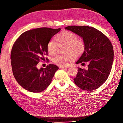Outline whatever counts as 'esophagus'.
<instances>
[{
	"label": "esophagus",
	"mask_w": 123,
	"mask_h": 123,
	"mask_svg": "<svg viewBox=\"0 0 123 123\" xmlns=\"http://www.w3.org/2000/svg\"><path fill=\"white\" fill-rule=\"evenodd\" d=\"M70 67V66H60L59 68L60 69H64V68H68Z\"/></svg>",
	"instance_id": "1"
}]
</instances>
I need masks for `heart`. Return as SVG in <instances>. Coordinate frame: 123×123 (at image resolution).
<instances>
[{
    "label": "heart",
    "instance_id": "obj_1",
    "mask_svg": "<svg viewBox=\"0 0 123 123\" xmlns=\"http://www.w3.org/2000/svg\"><path fill=\"white\" fill-rule=\"evenodd\" d=\"M56 41L50 40L47 46L48 52L49 54L54 55L56 52L58 44H65L66 47L64 54H58L52 59V62L57 66H65L69 59L77 58L82 55L85 51L86 44L84 40L76 34L71 32L64 31L56 36Z\"/></svg>",
    "mask_w": 123,
    "mask_h": 123
}]
</instances>
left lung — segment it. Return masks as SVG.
Segmentation results:
<instances>
[{
  "label": "left lung",
  "instance_id": "left-lung-1",
  "mask_svg": "<svg viewBox=\"0 0 123 123\" xmlns=\"http://www.w3.org/2000/svg\"><path fill=\"white\" fill-rule=\"evenodd\" d=\"M65 29L83 37L86 49L77 64L88 62V69L79 68L74 83L84 90L91 91L105 82L111 72L113 49L110 40L102 32L89 26L71 25Z\"/></svg>",
  "mask_w": 123,
  "mask_h": 123
}]
</instances>
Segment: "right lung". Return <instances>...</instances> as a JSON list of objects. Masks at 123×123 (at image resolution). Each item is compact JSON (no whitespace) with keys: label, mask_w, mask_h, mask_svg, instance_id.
<instances>
[{"label":"right lung","mask_w":123,"mask_h":123,"mask_svg":"<svg viewBox=\"0 0 123 123\" xmlns=\"http://www.w3.org/2000/svg\"><path fill=\"white\" fill-rule=\"evenodd\" d=\"M40 28L25 31L15 42L11 53V62L14 76L18 83L30 92H40L49 86L58 67L49 64L38 69L37 65L48 55L47 46L51 38L60 31ZM47 62L48 58L46 57Z\"/></svg>","instance_id":"right-lung-1"}]
</instances>
